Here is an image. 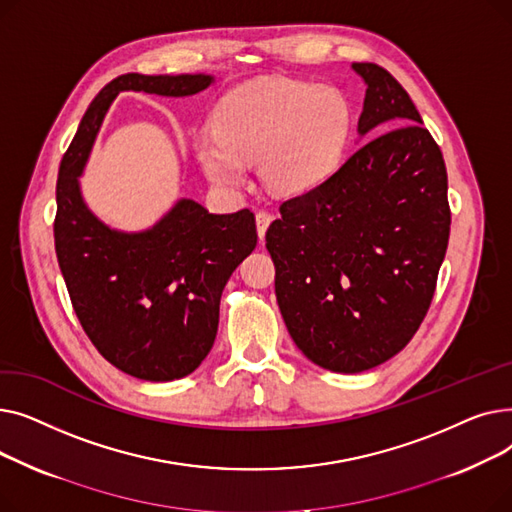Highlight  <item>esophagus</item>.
<instances>
[{"label": "esophagus", "mask_w": 512, "mask_h": 512, "mask_svg": "<svg viewBox=\"0 0 512 512\" xmlns=\"http://www.w3.org/2000/svg\"><path fill=\"white\" fill-rule=\"evenodd\" d=\"M255 222H257V234H259V238L263 240V236H265V232H267V226H270V224L274 222V215L267 213V211H257Z\"/></svg>", "instance_id": "1"}]
</instances>
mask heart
<instances>
[{"instance_id":"obj_1","label":"heart","mask_w":512,"mask_h":512,"mask_svg":"<svg viewBox=\"0 0 512 512\" xmlns=\"http://www.w3.org/2000/svg\"><path fill=\"white\" fill-rule=\"evenodd\" d=\"M353 112L342 91L309 80L265 76L222 97L213 130L195 134L203 172L222 188H236L259 161L261 180L278 195L315 191L338 170Z\"/></svg>"}]
</instances>
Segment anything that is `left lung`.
Listing matches in <instances>:
<instances>
[{
  "label": "left lung",
  "mask_w": 512,
  "mask_h": 512,
  "mask_svg": "<svg viewBox=\"0 0 512 512\" xmlns=\"http://www.w3.org/2000/svg\"><path fill=\"white\" fill-rule=\"evenodd\" d=\"M365 80L369 139L315 191L280 205L265 232L276 299L303 355L359 373L409 344L434 299L450 234L444 157L409 93L378 64Z\"/></svg>",
  "instance_id": "8db88e82"
}]
</instances>
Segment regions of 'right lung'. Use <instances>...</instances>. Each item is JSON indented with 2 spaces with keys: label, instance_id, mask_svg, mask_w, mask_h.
Segmentation results:
<instances>
[{
  "label": "right lung",
  "instance_id": "add662e5",
  "mask_svg": "<svg viewBox=\"0 0 512 512\" xmlns=\"http://www.w3.org/2000/svg\"><path fill=\"white\" fill-rule=\"evenodd\" d=\"M211 83V74L114 78L87 107L58 172L53 236L76 317L107 361L147 382L180 380L211 351L222 290L257 245L255 215L180 199L151 228L122 232L87 207L78 178L122 91L186 97Z\"/></svg>",
  "mask_w": 512,
  "mask_h": 512
}]
</instances>
